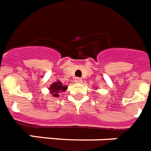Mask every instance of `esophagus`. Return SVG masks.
<instances>
[{
	"label": "esophagus",
	"instance_id": "1",
	"mask_svg": "<svg viewBox=\"0 0 151 151\" xmlns=\"http://www.w3.org/2000/svg\"><path fill=\"white\" fill-rule=\"evenodd\" d=\"M75 82L77 83H79L82 82V79H79V78H76V79H75Z\"/></svg>",
	"mask_w": 151,
	"mask_h": 151
}]
</instances>
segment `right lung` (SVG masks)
I'll return each instance as SVG.
<instances>
[{"label": "right lung", "mask_w": 151, "mask_h": 151, "mask_svg": "<svg viewBox=\"0 0 151 151\" xmlns=\"http://www.w3.org/2000/svg\"><path fill=\"white\" fill-rule=\"evenodd\" d=\"M67 89H68V86L63 85V83L59 80L50 84V87L48 88V90H50V94L55 97H59L60 93L65 92Z\"/></svg>", "instance_id": "add662e5"}]
</instances>
